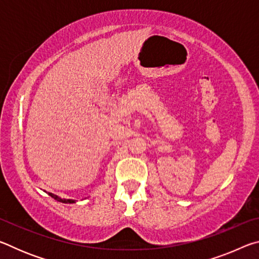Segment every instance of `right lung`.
<instances>
[{
	"label": "right lung",
	"mask_w": 259,
	"mask_h": 259,
	"mask_svg": "<svg viewBox=\"0 0 259 259\" xmlns=\"http://www.w3.org/2000/svg\"><path fill=\"white\" fill-rule=\"evenodd\" d=\"M49 195L51 198H54L55 200L59 201V202H63V203H75V200H71V199H61L60 196L56 195V194H52V193H49Z\"/></svg>",
	"instance_id": "add662e5"
}]
</instances>
